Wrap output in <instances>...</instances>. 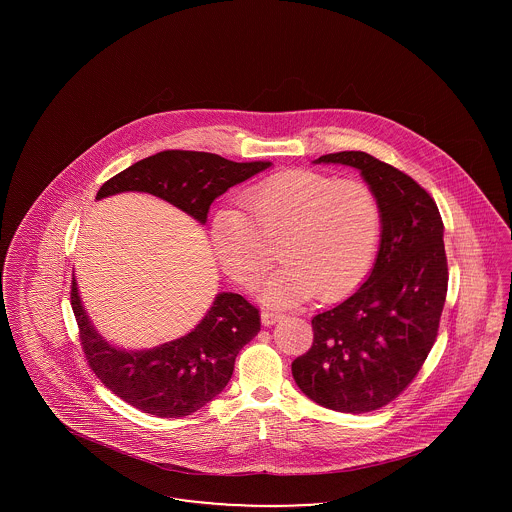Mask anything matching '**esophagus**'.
Listing matches in <instances>:
<instances>
[{
  "label": "esophagus",
  "mask_w": 512,
  "mask_h": 512,
  "mask_svg": "<svg viewBox=\"0 0 512 512\" xmlns=\"http://www.w3.org/2000/svg\"><path fill=\"white\" fill-rule=\"evenodd\" d=\"M280 318H282V315H280V313H274V311H263V313H261V320H263L265 326L276 324Z\"/></svg>",
  "instance_id": "esophagus-1"
}]
</instances>
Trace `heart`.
Returning <instances> with one entry per match:
<instances>
[{"label":"heart","mask_w":512,"mask_h":512,"mask_svg":"<svg viewBox=\"0 0 512 512\" xmlns=\"http://www.w3.org/2000/svg\"><path fill=\"white\" fill-rule=\"evenodd\" d=\"M249 216L222 207L211 220V244L222 270L253 286L280 247L284 267L268 276L261 299L290 307L315 295L326 301L353 292L374 263L382 207L359 178L324 172H278L242 195Z\"/></svg>","instance_id":"1"}]
</instances>
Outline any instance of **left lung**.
Instances as JSON below:
<instances>
[{"label": "left lung", "mask_w": 512, "mask_h": 512, "mask_svg": "<svg viewBox=\"0 0 512 512\" xmlns=\"http://www.w3.org/2000/svg\"><path fill=\"white\" fill-rule=\"evenodd\" d=\"M315 163L361 171L378 195L382 234L365 284L311 320L313 345L293 361V380L326 409L370 413L413 382L438 338L449 280L443 220L409 174L365 151L328 153Z\"/></svg>", "instance_id": "8db88e82"}]
</instances>
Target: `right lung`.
Returning <instances> with one entry per match:
<instances>
[{"mask_svg":"<svg viewBox=\"0 0 512 512\" xmlns=\"http://www.w3.org/2000/svg\"><path fill=\"white\" fill-rule=\"evenodd\" d=\"M268 167V161L236 163L215 153L169 149L107 180L96 199L146 192L205 224L219 195ZM71 305L86 361L101 384L128 405L159 418L188 416L213 401L232 378L242 347L261 330L257 307L238 293L222 292L190 334L151 349L126 351L99 336L74 278Z\"/></svg>","mask_w":512,"mask_h":512,"instance_id":"right-lung-1","label":"right lung"}]
</instances>
